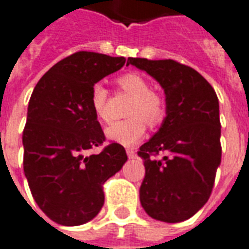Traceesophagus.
Wrapping results in <instances>:
<instances>
[{
	"instance_id": "1",
	"label": "esophagus",
	"mask_w": 249,
	"mask_h": 249,
	"mask_svg": "<svg viewBox=\"0 0 249 249\" xmlns=\"http://www.w3.org/2000/svg\"><path fill=\"white\" fill-rule=\"evenodd\" d=\"M126 154H128L129 158H136L137 157V153L134 149H126Z\"/></svg>"
}]
</instances>
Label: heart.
<instances>
[{"mask_svg":"<svg viewBox=\"0 0 249 249\" xmlns=\"http://www.w3.org/2000/svg\"><path fill=\"white\" fill-rule=\"evenodd\" d=\"M121 92L132 96L126 109L130 117L112 123L106 129L108 140L120 145H136L146 132V121L150 126H158L166 117V99L160 92L151 90L149 81L137 73H125L116 79ZM108 91L102 83L91 87L90 106L100 121H108Z\"/></svg>","mask_w":249,"mask_h":249,"instance_id":"1","label":"heart"}]
</instances>
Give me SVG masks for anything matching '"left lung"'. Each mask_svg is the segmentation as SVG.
Wrapping results in <instances>:
<instances>
[{
	"label": "left lung",
	"mask_w": 249,
	"mask_h": 249,
	"mask_svg": "<svg viewBox=\"0 0 249 249\" xmlns=\"http://www.w3.org/2000/svg\"><path fill=\"white\" fill-rule=\"evenodd\" d=\"M128 64L154 77L166 94V119L138 151L145 164L142 208L158 221H185L209 200L221 163L217 94L198 71L175 60L129 57Z\"/></svg>",
	"instance_id": "obj_1"
}]
</instances>
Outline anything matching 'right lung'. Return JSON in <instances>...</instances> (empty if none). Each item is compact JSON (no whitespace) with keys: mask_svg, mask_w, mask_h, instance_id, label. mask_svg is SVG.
Returning <instances> with one entry per match:
<instances>
[{"mask_svg":"<svg viewBox=\"0 0 249 249\" xmlns=\"http://www.w3.org/2000/svg\"><path fill=\"white\" fill-rule=\"evenodd\" d=\"M125 61L75 52L53 65L32 91L22 137L24 175L37 206L58 225H83L96 217L104 204L103 184L128 159L116 142L85 155L106 141L91 109V87Z\"/></svg>","mask_w":249,"mask_h":249,"instance_id":"add662e5","label":"right lung"}]
</instances>
